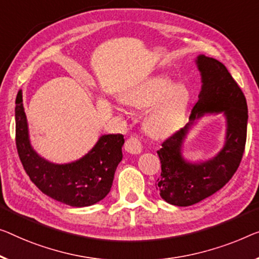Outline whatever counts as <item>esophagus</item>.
<instances>
[{
    "label": "esophagus",
    "instance_id": "1",
    "mask_svg": "<svg viewBox=\"0 0 259 259\" xmlns=\"http://www.w3.org/2000/svg\"><path fill=\"white\" fill-rule=\"evenodd\" d=\"M124 149L130 154H140L142 152V144L137 137L131 136L125 141Z\"/></svg>",
    "mask_w": 259,
    "mask_h": 259
}]
</instances>
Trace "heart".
<instances>
[{
    "label": "heart",
    "mask_w": 259,
    "mask_h": 259,
    "mask_svg": "<svg viewBox=\"0 0 259 259\" xmlns=\"http://www.w3.org/2000/svg\"><path fill=\"white\" fill-rule=\"evenodd\" d=\"M125 105L149 109L144 128L153 138H164L179 129L186 118L192 93L186 84H177L167 75H153L126 90L122 95Z\"/></svg>",
    "instance_id": "obj_1"
}]
</instances>
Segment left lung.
Returning a JSON list of instances; mask_svg holds the SVG:
<instances>
[{
  "instance_id": "1",
  "label": "left lung",
  "mask_w": 259,
  "mask_h": 259,
  "mask_svg": "<svg viewBox=\"0 0 259 259\" xmlns=\"http://www.w3.org/2000/svg\"><path fill=\"white\" fill-rule=\"evenodd\" d=\"M195 64L201 75V91L190 122L167 138L157 151L161 173L156 188L161 199L179 207L192 206L221 190L240 166L246 141L248 106L237 82L225 65L214 58L199 55ZM207 113L225 116V144L207 161L185 160L183 142L196 121Z\"/></svg>"
}]
</instances>
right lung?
I'll list each match as a JSON object with an SVG mask.
<instances>
[{"instance_id":"add662e5","label":"right lung","mask_w":259,"mask_h":259,"mask_svg":"<svg viewBox=\"0 0 259 259\" xmlns=\"http://www.w3.org/2000/svg\"><path fill=\"white\" fill-rule=\"evenodd\" d=\"M15 121L19 159L31 181L44 194L72 207L92 206L106 198L123 157V135H102L80 159L56 164L40 157L31 145L22 91L16 98Z\"/></svg>"}]
</instances>
